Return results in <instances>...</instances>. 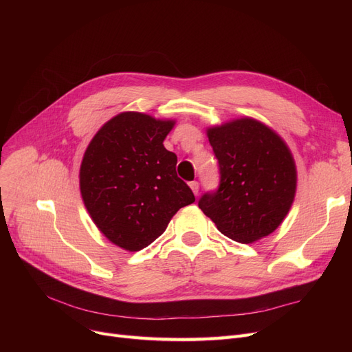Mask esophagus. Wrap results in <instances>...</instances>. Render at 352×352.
I'll list each match as a JSON object with an SVG mask.
<instances>
[{
	"instance_id": "obj_1",
	"label": "esophagus",
	"mask_w": 352,
	"mask_h": 352,
	"mask_svg": "<svg viewBox=\"0 0 352 352\" xmlns=\"http://www.w3.org/2000/svg\"><path fill=\"white\" fill-rule=\"evenodd\" d=\"M190 188H191L192 192L197 195L198 191H199V184H198V181H191V182H190Z\"/></svg>"
}]
</instances>
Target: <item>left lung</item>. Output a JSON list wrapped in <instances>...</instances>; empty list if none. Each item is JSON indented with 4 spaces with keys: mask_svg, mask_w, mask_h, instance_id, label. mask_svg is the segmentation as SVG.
<instances>
[{
    "mask_svg": "<svg viewBox=\"0 0 352 352\" xmlns=\"http://www.w3.org/2000/svg\"><path fill=\"white\" fill-rule=\"evenodd\" d=\"M218 160L219 187L198 201L219 232L251 244L274 232L297 191V168L284 140L250 117L207 129Z\"/></svg>",
    "mask_w": 352,
    "mask_h": 352,
    "instance_id": "1",
    "label": "left lung"
}]
</instances>
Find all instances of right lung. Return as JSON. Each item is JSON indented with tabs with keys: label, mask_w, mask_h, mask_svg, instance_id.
<instances>
[{
	"label": "right lung",
	"mask_w": 352,
	"mask_h": 352,
	"mask_svg": "<svg viewBox=\"0 0 352 352\" xmlns=\"http://www.w3.org/2000/svg\"><path fill=\"white\" fill-rule=\"evenodd\" d=\"M175 121L126 111L107 121L88 144L81 168L84 206L111 243L140 251L195 201L178 178L177 155L164 140Z\"/></svg>",
	"instance_id": "obj_1"
}]
</instances>
